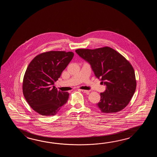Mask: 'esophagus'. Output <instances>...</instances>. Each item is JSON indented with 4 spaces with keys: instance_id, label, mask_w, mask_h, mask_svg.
Returning <instances> with one entry per match:
<instances>
[{
    "instance_id": "esophagus-1",
    "label": "esophagus",
    "mask_w": 157,
    "mask_h": 157,
    "mask_svg": "<svg viewBox=\"0 0 157 157\" xmlns=\"http://www.w3.org/2000/svg\"><path fill=\"white\" fill-rule=\"evenodd\" d=\"M81 91L82 92L84 93H89L90 92V91H89V90H81Z\"/></svg>"
}]
</instances>
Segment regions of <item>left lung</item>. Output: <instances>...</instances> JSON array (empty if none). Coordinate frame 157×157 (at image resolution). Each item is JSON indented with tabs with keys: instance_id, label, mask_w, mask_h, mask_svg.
<instances>
[{
	"instance_id": "1",
	"label": "left lung",
	"mask_w": 157,
	"mask_h": 157,
	"mask_svg": "<svg viewBox=\"0 0 157 157\" xmlns=\"http://www.w3.org/2000/svg\"><path fill=\"white\" fill-rule=\"evenodd\" d=\"M75 51L90 64L96 77L107 86L105 92L100 93L97 108L104 113L124 109L130 103L136 87L135 71L129 61L110 47Z\"/></svg>"
}]
</instances>
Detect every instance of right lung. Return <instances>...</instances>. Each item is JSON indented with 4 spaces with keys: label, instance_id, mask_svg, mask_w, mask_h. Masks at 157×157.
I'll return each instance as SVG.
<instances>
[{
    "label": "right lung",
    "instance_id": "obj_1",
    "mask_svg": "<svg viewBox=\"0 0 157 157\" xmlns=\"http://www.w3.org/2000/svg\"><path fill=\"white\" fill-rule=\"evenodd\" d=\"M72 52L49 51L31 61L24 75L22 91L27 102L37 113L54 116L67 103L69 93L53 86L73 58Z\"/></svg>",
    "mask_w": 157,
    "mask_h": 157
}]
</instances>
